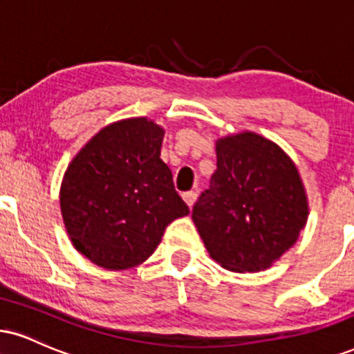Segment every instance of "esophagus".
Returning <instances> with one entry per match:
<instances>
[{"label": "esophagus", "mask_w": 354, "mask_h": 354, "mask_svg": "<svg viewBox=\"0 0 354 354\" xmlns=\"http://www.w3.org/2000/svg\"><path fill=\"white\" fill-rule=\"evenodd\" d=\"M183 199H185L189 207H193L194 201L198 199V193H196V191H186V193H183Z\"/></svg>", "instance_id": "34e87169"}]
</instances>
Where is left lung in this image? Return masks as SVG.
<instances>
[{"mask_svg":"<svg viewBox=\"0 0 354 354\" xmlns=\"http://www.w3.org/2000/svg\"><path fill=\"white\" fill-rule=\"evenodd\" d=\"M216 153L218 169L193 207L199 236L224 269H267L306 224L300 174L275 143L250 131L219 140Z\"/></svg>","mask_w":354,"mask_h":354,"instance_id":"1","label":"left lung"}]
</instances>
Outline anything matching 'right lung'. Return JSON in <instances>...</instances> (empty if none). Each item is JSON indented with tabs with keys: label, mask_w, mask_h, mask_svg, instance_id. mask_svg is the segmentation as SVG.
I'll return each instance as SVG.
<instances>
[{
	"label": "right lung",
	"mask_w": 354,
	"mask_h": 354,
	"mask_svg": "<svg viewBox=\"0 0 354 354\" xmlns=\"http://www.w3.org/2000/svg\"><path fill=\"white\" fill-rule=\"evenodd\" d=\"M163 129L147 118L105 127L64 174L61 209L75 249L107 270L138 266L166 225L189 214L160 158Z\"/></svg>",
	"instance_id": "add662e5"
}]
</instances>
